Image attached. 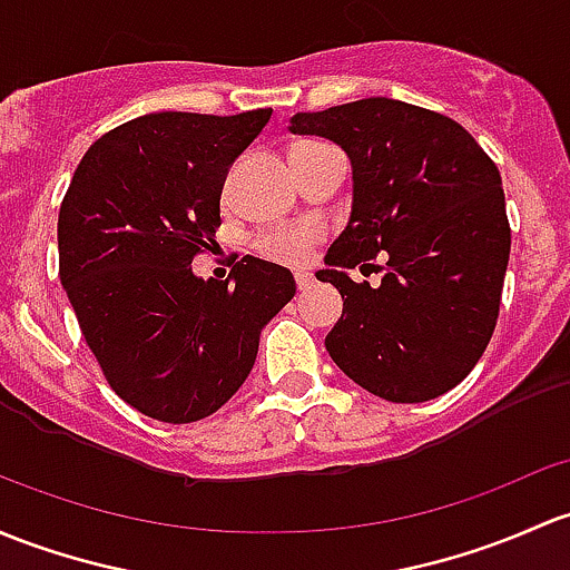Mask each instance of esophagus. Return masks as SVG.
Instances as JSON below:
<instances>
[{"label": "esophagus", "mask_w": 570, "mask_h": 570, "mask_svg": "<svg viewBox=\"0 0 570 570\" xmlns=\"http://www.w3.org/2000/svg\"><path fill=\"white\" fill-rule=\"evenodd\" d=\"M295 284H297V289H301V292H308L311 286H314V275L303 273V269H301V273H295Z\"/></svg>", "instance_id": "esophagus-1"}]
</instances>
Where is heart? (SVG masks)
Here are the masks:
<instances>
[{
    "mask_svg": "<svg viewBox=\"0 0 570 570\" xmlns=\"http://www.w3.org/2000/svg\"><path fill=\"white\" fill-rule=\"evenodd\" d=\"M303 147H316V141L295 144L292 153ZM322 237H325V229H322L316 220H297V224L278 226V229L259 232V235L254 237V248L269 262H281V265H301V262L308 259L311 248H314Z\"/></svg>",
    "mask_w": 570,
    "mask_h": 570,
    "instance_id": "heart-1",
    "label": "heart"
}]
</instances>
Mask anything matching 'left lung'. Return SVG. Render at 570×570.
<instances>
[{"instance_id": "obj_1", "label": "left lung", "mask_w": 570, "mask_h": 570, "mask_svg": "<svg viewBox=\"0 0 570 570\" xmlns=\"http://www.w3.org/2000/svg\"><path fill=\"white\" fill-rule=\"evenodd\" d=\"M289 130L325 136L352 160L350 224L316 273L344 301L325 338L335 365L395 404L456 387L494 333L511 254L494 160L456 119L391 98L301 111ZM376 253L380 287L345 275Z\"/></svg>"}]
</instances>
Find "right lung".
I'll return each mask as SVG.
<instances>
[{
	"label": "right lung",
	"mask_w": 570,
	"mask_h": 570,
	"mask_svg": "<svg viewBox=\"0 0 570 570\" xmlns=\"http://www.w3.org/2000/svg\"><path fill=\"white\" fill-rule=\"evenodd\" d=\"M273 109L144 114L100 136L59 207V278L111 391L164 423H194L250 374L262 327L295 297L286 267L243 256L196 278L220 190Z\"/></svg>",
	"instance_id": "right-lung-1"
}]
</instances>
